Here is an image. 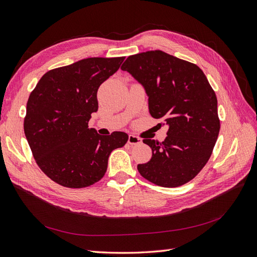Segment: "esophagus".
I'll use <instances>...</instances> for the list:
<instances>
[{"label": "esophagus", "instance_id": "esophagus-1", "mask_svg": "<svg viewBox=\"0 0 257 257\" xmlns=\"http://www.w3.org/2000/svg\"><path fill=\"white\" fill-rule=\"evenodd\" d=\"M127 143H128L131 146H135V145L142 144V140H141L140 137H137V136H135V135H130V136H128Z\"/></svg>", "mask_w": 257, "mask_h": 257}]
</instances>
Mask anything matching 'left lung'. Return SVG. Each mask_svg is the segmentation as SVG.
<instances>
[{"label":"left lung","mask_w":257,"mask_h":257,"mask_svg":"<svg viewBox=\"0 0 257 257\" xmlns=\"http://www.w3.org/2000/svg\"><path fill=\"white\" fill-rule=\"evenodd\" d=\"M121 69L145 88L151 116L169 125L164 142L143 141L152 157L137 165L138 172L162 187L188 183L209 161L220 128L217 98L205 74L162 51L132 55Z\"/></svg>","instance_id":"left-lung-1"}]
</instances>
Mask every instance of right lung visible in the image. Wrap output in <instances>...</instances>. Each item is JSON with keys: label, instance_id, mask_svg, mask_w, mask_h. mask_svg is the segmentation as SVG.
Listing matches in <instances>:
<instances>
[{"label": "right lung", "instance_id": "obj_1", "mask_svg": "<svg viewBox=\"0 0 257 257\" xmlns=\"http://www.w3.org/2000/svg\"><path fill=\"white\" fill-rule=\"evenodd\" d=\"M124 57L82 59L47 71L27 102L25 135L33 158L46 176L68 188H83L100 180L111 151L128 136H102L88 128L98 110L97 91L117 71Z\"/></svg>", "mask_w": 257, "mask_h": 257}]
</instances>
